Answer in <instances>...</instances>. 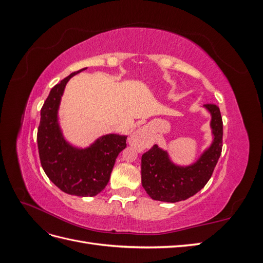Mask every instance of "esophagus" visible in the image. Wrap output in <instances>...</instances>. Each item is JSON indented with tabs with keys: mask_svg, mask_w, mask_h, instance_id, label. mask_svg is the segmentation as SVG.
Segmentation results:
<instances>
[{
	"mask_svg": "<svg viewBox=\"0 0 263 263\" xmlns=\"http://www.w3.org/2000/svg\"><path fill=\"white\" fill-rule=\"evenodd\" d=\"M151 144H153V142H151L150 134L145 127H142V128L135 132L129 138V145L133 146L134 148H136L138 151L148 148L149 146H151Z\"/></svg>",
	"mask_w": 263,
	"mask_h": 263,
	"instance_id": "34e87169",
	"label": "esophagus"
}]
</instances>
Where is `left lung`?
<instances>
[{
	"mask_svg": "<svg viewBox=\"0 0 263 263\" xmlns=\"http://www.w3.org/2000/svg\"><path fill=\"white\" fill-rule=\"evenodd\" d=\"M212 116L213 142L197 161L191 165L174 164L165 150L154 145L141 157V183L147 194L156 201L176 203L201 191L211 179L221 154L222 119L219 107L205 104Z\"/></svg>",
	"mask_w": 263,
	"mask_h": 263,
	"instance_id": "obj_1",
	"label": "left lung"
}]
</instances>
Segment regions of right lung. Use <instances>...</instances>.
<instances>
[{"instance_id":"add662e5","label":"right lung","mask_w":263,"mask_h":263,"mask_svg":"<svg viewBox=\"0 0 263 263\" xmlns=\"http://www.w3.org/2000/svg\"><path fill=\"white\" fill-rule=\"evenodd\" d=\"M83 68L55 84L41 110L37 132L38 153L47 177L65 193L94 196L109 181L115 160L126 148L127 136L108 134L84 149L71 146L63 138L58 123V109L67 82Z\"/></svg>"}]
</instances>
